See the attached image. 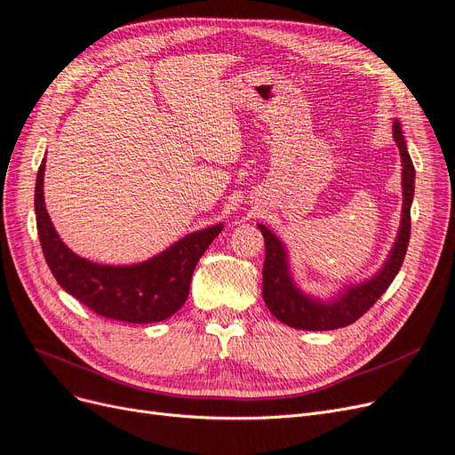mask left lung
<instances>
[{
    "label": "left lung",
    "instance_id": "1",
    "mask_svg": "<svg viewBox=\"0 0 455 455\" xmlns=\"http://www.w3.org/2000/svg\"><path fill=\"white\" fill-rule=\"evenodd\" d=\"M394 140L399 148V156L403 163L401 185H403V210H401V227L397 232V240L386 259L382 270L360 284L345 287L333 299H318L301 292L289 270V255L283 242L272 230L264 225H259L264 243L266 259L262 270V298L270 313L291 328L324 331L338 330L356 323L358 318L371 309L375 301L390 287L395 279L399 267L405 259L409 238H411V204L414 198V164L407 151V142L403 137L401 124L394 122Z\"/></svg>",
    "mask_w": 455,
    "mask_h": 455
}]
</instances>
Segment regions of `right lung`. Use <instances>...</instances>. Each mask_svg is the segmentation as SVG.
Listing matches in <instances>:
<instances>
[{
  "instance_id": "right-lung-1",
  "label": "right lung",
  "mask_w": 455,
  "mask_h": 455,
  "mask_svg": "<svg viewBox=\"0 0 455 455\" xmlns=\"http://www.w3.org/2000/svg\"><path fill=\"white\" fill-rule=\"evenodd\" d=\"M44 159L36 183V217L43 255L60 287L112 321L149 324L172 316L189 296L195 266L223 225L191 232L157 257L131 266L95 264L67 247L44 206Z\"/></svg>"
}]
</instances>
